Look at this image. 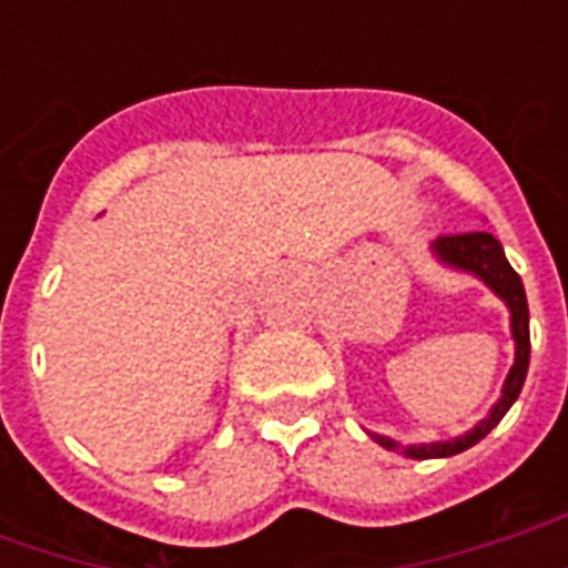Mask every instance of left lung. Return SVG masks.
Returning <instances> with one entry per match:
<instances>
[{
	"instance_id": "left-lung-1",
	"label": "left lung",
	"mask_w": 568,
	"mask_h": 568,
	"mask_svg": "<svg viewBox=\"0 0 568 568\" xmlns=\"http://www.w3.org/2000/svg\"><path fill=\"white\" fill-rule=\"evenodd\" d=\"M435 252H438L440 261H447L459 271H468L480 276L484 283L496 292V295L508 304L511 310V332L514 341H517V356H514L511 374L505 381V389H501L499 405L493 407V414L487 419H480L468 435L453 440H438V444H410V447H402L395 444L393 438H383V435H374L377 444H383L386 450L405 453L410 459H435V456H453V453L468 450L471 444H477L480 438H487L493 428L499 426V419L508 414V407L517 402V395L524 389L526 371H529V307H526V292L520 276L514 271L505 252H501V243L487 231H468V234H440L435 240Z\"/></svg>"
}]
</instances>
